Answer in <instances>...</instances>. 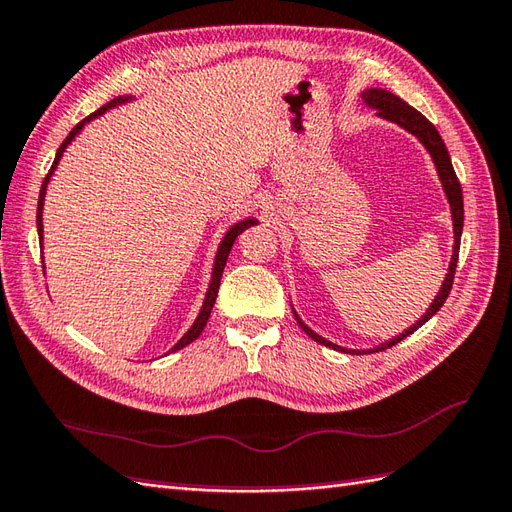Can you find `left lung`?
Returning <instances> with one entry per match:
<instances>
[{
    "label": "left lung",
    "mask_w": 512,
    "mask_h": 512,
    "mask_svg": "<svg viewBox=\"0 0 512 512\" xmlns=\"http://www.w3.org/2000/svg\"><path fill=\"white\" fill-rule=\"evenodd\" d=\"M362 100L371 106V109H377V115L384 117V120H390L399 124L401 128H406L408 133H412L414 137H419L421 144L427 148V152L432 154L434 159V165L438 170V176H441V183H443V189L447 194V200H449V207H451V220H454V255H451V264H449V272L447 277L441 285V290H438L434 303L427 307V312L423 318L417 320V325H412L410 329L403 331L401 336L392 338L384 344H379V347L375 349H366V351H353V349H342L338 347V344L329 342L325 338H320L318 334H314V331L307 327L303 320L299 318V314L294 312L296 316V323L301 325V329L305 331L307 336H310L312 340L325 344V347L329 349H336V351H344V353H353V355H360V353H375V351H384V349H390L395 347L397 342H401L403 338H408L410 334H414L421 325H425L427 320H430L438 310H441L443 303L447 301V296L451 292V285H454V275H456V266H458V253H460V235H462V222H465V207H462V187L458 183V176L454 172V165H451V159H449V152L445 148V141L441 139V135H438V130L434 128V124L427 120L425 115H421L414 106H410L408 102H403L401 98H397L395 93H390L386 89H366L362 93Z\"/></svg>",
    "instance_id": "obj_1"
}]
</instances>
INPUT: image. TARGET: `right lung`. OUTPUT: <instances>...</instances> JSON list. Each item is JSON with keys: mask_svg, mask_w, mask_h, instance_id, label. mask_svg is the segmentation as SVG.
<instances>
[{"mask_svg": "<svg viewBox=\"0 0 512 512\" xmlns=\"http://www.w3.org/2000/svg\"><path fill=\"white\" fill-rule=\"evenodd\" d=\"M128 100H130V95H120V98H115V100H111V102H106V104L102 106V109H98L95 113H91V115H89V117H85V120H82L80 124H76L74 128H71V133L65 137V141L61 144V148H58V152H56V159H54V163H52L50 172H47V176H45V181H43V185H41V194H39V207H37V229H39V242H43V200H45V189H47V183H50V176H52V172L56 170L58 161H61V157H63L65 148L71 144V141H74V137L80 133L82 126H85L87 122H91L93 117H98V115H102L104 111H109V109H113V106H117V104H124V102H128ZM253 224H257V220H255V218H246V220H242V222H237L235 227H231V229L227 231V235H224V240H222V244H220V248H218V253H216V264H213V275H211V283H209V290H207V296H205V303H202V310H200V314H198V318H196V323H194L192 327H189L187 334L174 344V347L170 349V353H172V351H178V349H183V347H187L189 342H194V340L202 334V329H205L207 320H209V316H211L213 303H216V296H218V288H220L222 272H224V266H227V259H229V253H231V246H233V242H235V237L240 235L242 231H246L248 227H253Z\"/></svg>", "mask_w": 512, "mask_h": 512, "instance_id": "add662e5", "label": "right lung"}]
</instances>
